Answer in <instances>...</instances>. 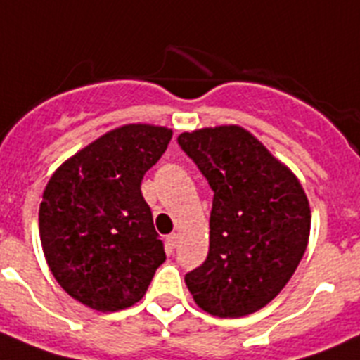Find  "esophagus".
<instances>
[{
  "mask_svg": "<svg viewBox=\"0 0 360 360\" xmlns=\"http://www.w3.org/2000/svg\"><path fill=\"white\" fill-rule=\"evenodd\" d=\"M179 245V236H177V233H170V236L167 237V246H168V250H174L176 248V246Z\"/></svg>",
  "mask_w": 360,
  "mask_h": 360,
  "instance_id": "1",
  "label": "esophagus"
}]
</instances>
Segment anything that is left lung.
Here are the masks:
<instances>
[{"instance_id": "1", "label": "left lung", "mask_w": 360, "mask_h": 360, "mask_svg": "<svg viewBox=\"0 0 360 360\" xmlns=\"http://www.w3.org/2000/svg\"><path fill=\"white\" fill-rule=\"evenodd\" d=\"M214 190L210 250L184 283L217 317L261 310L292 279L308 246L311 212L301 181L239 124L177 137Z\"/></svg>"}]
</instances>
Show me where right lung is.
<instances>
[{"label":"right lung","mask_w":360,"mask_h":360,"mask_svg":"<svg viewBox=\"0 0 360 360\" xmlns=\"http://www.w3.org/2000/svg\"><path fill=\"white\" fill-rule=\"evenodd\" d=\"M172 130L130 123L103 134L52 174L39 205L50 271L70 297L98 311L143 299L167 255L141 193Z\"/></svg>","instance_id":"1"}]
</instances>
